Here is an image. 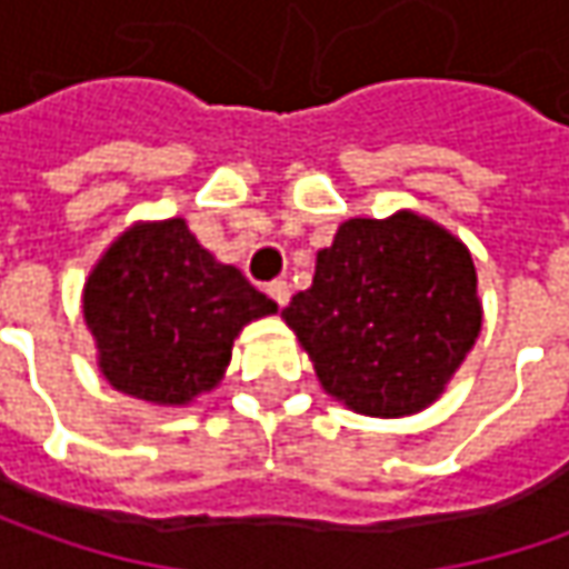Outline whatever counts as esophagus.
Here are the masks:
<instances>
[{
	"label": "esophagus",
	"instance_id": "obj_1",
	"mask_svg": "<svg viewBox=\"0 0 569 569\" xmlns=\"http://www.w3.org/2000/svg\"><path fill=\"white\" fill-rule=\"evenodd\" d=\"M266 291H269V297H272L278 307H288V300H291V284H288V281L278 278V281H272Z\"/></svg>",
	"mask_w": 569,
	"mask_h": 569
}]
</instances>
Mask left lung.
I'll list each match as a JSON object with an SVG mask.
<instances>
[{"instance_id":"8db88e82","label":"left lung","mask_w":569,"mask_h":569,"mask_svg":"<svg viewBox=\"0 0 569 569\" xmlns=\"http://www.w3.org/2000/svg\"><path fill=\"white\" fill-rule=\"evenodd\" d=\"M281 317L332 399L402 418L440 399L478 339V274L466 243L415 211L351 218Z\"/></svg>"}]
</instances>
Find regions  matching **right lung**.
<instances>
[{"label": "right lung", "mask_w": 569, "mask_h": 569, "mask_svg": "<svg viewBox=\"0 0 569 569\" xmlns=\"http://www.w3.org/2000/svg\"><path fill=\"white\" fill-rule=\"evenodd\" d=\"M81 303L100 373L154 405H187L214 389L240 329L278 310L240 269L202 250L183 218L117 237L88 274Z\"/></svg>", "instance_id": "right-lung-1"}]
</instances>
